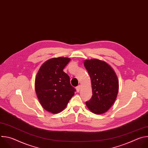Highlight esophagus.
Here are the masks:
<instances>
[{
	"label": "esophagus",
	"mask_w": 148,
	"mask_h": 148,
	"mask_svg": "<svg viewBox=\"0 0 148 148\" xmlns=\"http://www.w3.org/2000/svg\"><path fill=\"white\" fill-rule=\"evenodd\" d=\"M81 88V86L80 85L78 86H77V87H76V90H77V92H79Z\"/></svg>",
	"instance_id": "obj_1"
}]
</instances>
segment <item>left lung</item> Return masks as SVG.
I'll return each mask as SVG.
<instances>
[{
  "instance_id": "1",
  "label": "left lung",
  "mask_w": 148,
  "mask_h": 148,
  "mask_svg": "<svg viewBox=\"0 0 148 148\" xmlns=\"http://www.w3.org/2000/svg\"><path fill=\"white\" fill-rule=\"evenodd\" d=\"M84 66L91 80L92 96L86 102L87 108L95 114L106 112L114 104L119 89V81L113 69L105 61L86 60Z\"/></svg>"
}]
</instances>
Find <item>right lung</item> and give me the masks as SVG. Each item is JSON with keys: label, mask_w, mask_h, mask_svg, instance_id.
Here are the masks:
<instances>
[{"label": "right lung", "mask_w": 148, "mask_h": 148, "mask_svg": "<svg viewBox=\"0 0 148 148\" xmlns=\"http://www.w3.org/2000/svg\"><path fill=\"white\" fill-rule=\"evenodd\" d=\"M70 58L60 57L48 60L41 65L35 78V91L43 108L48 112L57 114L64 110L75 88L70 84L69 76L63 69Z\"/></svg>", "instance_id": "1"}]
</instances>
